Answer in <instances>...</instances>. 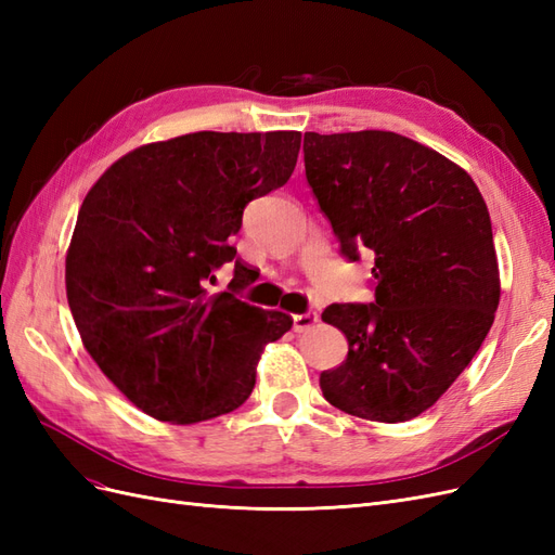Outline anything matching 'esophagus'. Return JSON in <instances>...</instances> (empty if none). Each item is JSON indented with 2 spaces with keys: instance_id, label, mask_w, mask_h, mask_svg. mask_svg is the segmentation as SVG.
Listing matches in <instances>:
<instances>
[{
  "instance_id": "1",
  "label": "esophagus",
  "mask_w": 555,
  "mask_h": 555,
  "mask_svg": "<svg viewBox=\"0 0 555 555\" xmlns=\"http://www.w3.org/2000/svg\"><path fill=\"white\" fill-rule=\"evenodd\" d=\"M317 322H319V314H317V312H304V314H294V331H296V333L310 331V328H312Z\"/></svg>"
}]
</instances>
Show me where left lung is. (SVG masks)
<instances>
[{
  "mask_svg": "<svg viewBox=\"0 0 555 555\" xmlns=\"http://www.w3.org/2000/svg\"><path fill=\"white\" fill-rule=\"evenodd\" d=\"M306 176L351 261L375 255V304H333L347 359L319 377L351 416L410 422L473 361L500 304L486 201L465 169L393 131H306Z\"/></svg>",
  "mask_w": 555,
  "mask_h": 555,
  "instance_id": "left-lung-1",
  "label": "left lung"
}]
</instances>
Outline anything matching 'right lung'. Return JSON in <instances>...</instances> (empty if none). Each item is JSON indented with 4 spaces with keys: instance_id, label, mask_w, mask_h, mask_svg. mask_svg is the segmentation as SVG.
<instances>
[{
    "instance_id": "add662e5",
    "label": "right lung",
    "mask_w": 555,
    "mask_h": 555,
    "mask_svg": "<svg viewBox=\"0 0 555 555\" xmlns=\"http://www.w3.org/2000/svg\"><path fill=\"white\" fill-rule=\"evenodd\" d=\"M300 131H196L111 164L82 201L66 249V300L80 340L120 393L157 422L198 424L249 398L268 343L294 324L236 296L211 271L251 198L294 173ZM210 282V283H211Z\"/></svg>"
}]
</instances>
